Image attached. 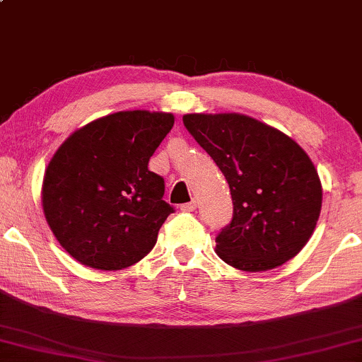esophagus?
I'll return each mask as SVG.
<instances>
[{"label":"esophagus","instance_id":"esophagus-1","mask_svg":"<svg viewBox=\"0 0 362 362\" xmlns=\"http://www.w3.org/2000/svg\"><path fill=\"white\" fill-rule=\"evenodd\" d=\"M196 207H197V202L194 201V199H192L191 202L182 204V206H181V211H185V212H194V211H196Z\"/></svg>","mask_w":362,"mask_h":362}]
</instances>
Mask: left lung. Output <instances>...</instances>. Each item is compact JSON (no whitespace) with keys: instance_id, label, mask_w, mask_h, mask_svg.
I'll list each match as a JSON object with an SVG mask.
<instances>
[{"instance_id":"8db88e82","label":"left lung","mask_w":362,"mask_h":362,"mask_svg":"<svg viewBox=\"0 0 362 362\" xmlns=\"http://www.w3.org/2000/svg\"><path fill=\"white\" fill-rule=\"evenodd\" d=\"M182 122L232 194V222L216 238L220 258L246 272L274 269L294 258L322 211L320 177L302 146L245 114H186Z\"/></svg>"}]
</instances>
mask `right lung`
I'll use <instances>...</instances> for the list:
<instances>
[{"label": "right lung", "instance_id": "right-lung-1", "mask_svg": "<svg viewBox=\"0 0 362 362\" xmlns=\"http://www.w3.org/2000/svg\"><path fill=\"white\" fill-rule=\"evenodd\" d=\"M173 124L170 112H114L75 130L52 156L42 207L55 238L81 264L119 271L155 246L173 207L148 161Z\"/></svg>", "mask_w": 362, "mask_h": 362}]
</instances>
